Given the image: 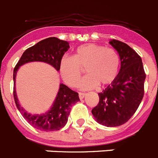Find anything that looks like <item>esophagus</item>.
I'll return each mask as SVG.
<instances>
[{"mask_svg":"<svg viewBox=\"0 0 158 158\" xmlns=\"http://www.w3.org/2000/svg\"><path fill=\"white\" fill-rule=\"evenodd\" d=\"M86 93H79V98L81 99H81H83L84 97H85V96H86Z\"/></svg>","mask_w":158,"mask_h":158,"instance_id":"obj_1","label":"esophagus"}]
</instances>
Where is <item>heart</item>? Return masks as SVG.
<instances>
[{"instance_id": "obj_1", "label": "heart", "mask_w": 158, "mask_h": 158, "mask_svg": "<svg viewBox=\"0 0 158 158\" xmlns=\"http://www.w3.org/2000/svg\"><path fill=\"white\" fill-rule=\"evenodd\" d=\"M81 69L86 77L80 85L81 89L104 87L115 81L119 70V57L114 49L87 43L75 50L73 58L64 56L60 60L59 70L66 85L76 87L81 77Z\"/></svg>"}]
</instances>
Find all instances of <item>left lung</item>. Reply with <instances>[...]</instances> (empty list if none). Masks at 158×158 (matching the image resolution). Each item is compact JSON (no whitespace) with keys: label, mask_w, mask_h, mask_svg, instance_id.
<instances>
[{"label":"left lung","mask_w":158,"mask_h":158,"mask_svg":"<svg viewBox=\"0 0 158 158\" xmlns=\"http://www.w3.org/2000/svg\"><path fill=\"white\" fill-rule=\"evenodd\" d=\"M109 44L119 55L120 69L115 81L98 93L100 100L92 113L98 123L112 127L127 122L138 109L144 96L146 73L142 58L131 47L115 40Z\"/></svg>","instance_id":"obj_1"}]
</instances>
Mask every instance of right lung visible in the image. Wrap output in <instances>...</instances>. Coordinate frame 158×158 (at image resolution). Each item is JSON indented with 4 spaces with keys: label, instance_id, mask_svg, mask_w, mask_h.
<instances>
[{
    "label": "right lung",
    "instance_id": "1",
    "mask_svg": "<svg viewBox=\"0 0 158 158\" xmlns=\"http://www.w3.org/2000/svg\"><path fill=\"white\" fill-rule=\"evenodd\" d=\"M69 49V42L55 37L47 38L27 49L13 70V96L16 107L29 124L40 131L47 132L58 131L64 127L68 121L71 107L80 100L78 93L61 83L56 97L49 110L41 114H31L21 107L18 100L16 90V74L19 67L34 62H45L59 71L60 60Z\"/></svg>",
    "mask_w": 158,
    "mask_h": 158
}]
</instances>
